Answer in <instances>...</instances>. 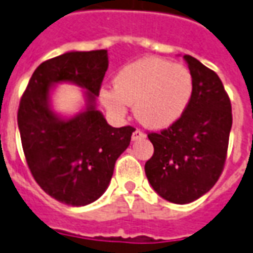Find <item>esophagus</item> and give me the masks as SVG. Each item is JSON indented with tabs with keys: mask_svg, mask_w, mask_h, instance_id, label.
Listing matches in <instances>:
<instances>
[{
	"mask_svg": "<svg viewBox=\"0 0 253 253\" xmlns=\"http://www.w3.org/2000/svg\"><path fill=\"white\" fill-rule=\"evenodd\" d=\"M132 141H138V139H141V138H145V132L141 131V130H134V132H132Z\"/></svg>",
	"mask_w": 253,
	"mask_h": 253,
	"instance_id": "esophagus-1",
	"label": "esophagus"
}]
</instances>
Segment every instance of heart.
I'll list each match as a JSON object with an SVG mask.
<instances>
[{
	"mask_svg": "<svg viewBox=\"0 0 253 253\" xmlns=\"http://www.w3.org/2000/svg\"><path fill=\"white\" fill-rule=\"evenodd\" d=\"M190 70L160 58H143L122 69L115 88H103L100 99L116 115L134 104L137 119L150 128H164L180 118L192 94Z\"/></svg>",
	"mask_w": 253,
	"mask_h": 253,
	"instance_id": "b5f03b06",
	"label": "heart"
}]
</instances>
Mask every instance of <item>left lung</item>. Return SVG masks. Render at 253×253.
<instances>
[{
  "instance_id": "1",
  "label": "left lung",
  "mask_w": 253,
  "mask_h": 253,
  "mask_svg": "<svg viewBox=\"0 0 253 253\" xmlns=\"http://www.w3.org/2000/svg\"><path fill=\"white\" fill-rule=\"evenodd\" d=\"M192 94L184 114L168 128L148 132L154 153L145 173L167 201L186 205L210 191L222 173L232 128V104L217 73L184 55Z\"/></svg>"
}]
</instances>
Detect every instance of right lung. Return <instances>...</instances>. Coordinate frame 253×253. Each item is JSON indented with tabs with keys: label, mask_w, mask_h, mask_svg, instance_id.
<instances>
[{
	"label": "right lung",
	"mask_w": 253,
	"mask_h": 253,
	"mask_svg": "<svg viewBox=\"0 0 253 253\" xmlns=\"http://www.w3.org/2000/svg\"><path fill=\"white\" fill-rule=\"evenodd\" d=\"M107 67V50L51 58L36 67L20 100L17 125L27 165L42 190L69 206H85L104 194L135 130L110 126L94 108ZM61 81L88 90L87 110L69 121L48 105V90Z\"/></svg>",
	"instance_id": "right-lung-1"
}]
</instances>
